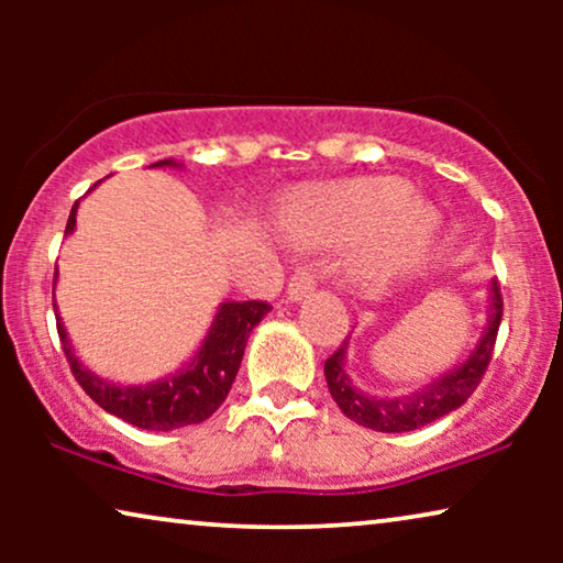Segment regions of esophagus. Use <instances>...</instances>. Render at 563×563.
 Wrapping results in <instances>:
<instances>
[{"label":"esophagus","mask_w":563,"mask_h":563,"mask_svg":"<svg viewBox=\"0 0 563 563\" xmlns=\"http://www.w3.org/2000/svg\"><path fill=\"white\" fill-rule=\"evenodd\" d=\"M314 287H318V268L312 266H299L295 276L289 279V287H287V297L291 302H297V299L302 297H310Z\"/></svg>","instance_id":"34e87169"}]
</instances>
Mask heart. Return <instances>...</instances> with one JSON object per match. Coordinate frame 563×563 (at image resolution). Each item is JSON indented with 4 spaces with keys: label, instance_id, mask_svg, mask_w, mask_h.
<instances>
[{
    "label": "heart",
    "instance_id": "heart-1",
    "mask_svg": "<svg viewBox=\"0 0 563 563\" xmlns=\"http://www.w3.org/2000/svg\"><path fill=\"white\" fill-rule=\"evenodd\" d=\"M387 228L368 253L374 274H391L418 264L433 241L438 218L428 205L412 199V187L402 179H351L320 187L307 195L302 220L343 233H368Z\"/></svg>",
    "mask_w": 563,
    "mask_h": 563
}]
</instances>
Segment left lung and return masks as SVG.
I'll return each instance as SVG.
<instances>
[{
    "instance_id": "obj_1",
    "label": "left lung",
    "mask_w": 563,
    "mask_h": 563,
    "mask_svg": "<svg viewBox=\"0 0 563 563\" xmlns=\"http://www.w3.org/2000/svg\"><path fill=\"white\" fill-rule=\"evenodd\" d=\"M499 320H503V295H499V284L492 282L487 325H484L479 343L468 353L464 364L438 376V379L426 384V387L399 397H376L358 389L351 382V376L345 374L349 341H343L341 349L325 361V382L330 395H333L335 405L341 407L345 418L364 428L379 430V433H407V430L441 420L443 415L459 410L474 395V389L479 387L482 376L489 366L492 351H495Z\"/></svg>"
}]
</instances>
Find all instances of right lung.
Returning a JSON list of instances; mask_svg holds the SVG:
<instances>
[{
  "label": "right lung",
  "mask_w": 563,
  "mask_h": 563,
  "mask_svg": "<svg viewBox=\"0 0 563 563\" xmlns=\"http://www.w3.org/2000/svg\"><path fill=\"white\" fill-rule=\"evenodd\" d=\"M153 166L179 164L174 158H166ZM76 210H79V202H74L71 214H68L66 235L74 233ZM56 279L58 274L53 276V289H56ZM53 310H56V302H53ZM268 310H272V305L258 302V299H249V302H222L212 320L210 333L205 335V343L199 345L195 358L181 372H176L174 376H164L158 382L128 384V387L107 382L81 364L79 356L74 353L71 341H68L60 314H56V328L68 366H71V374L81 384V389L104 412L143 430H176L205 422L225 402L228 391L235 382L238 368H241L251 330L264 320Z\"/></svg>",
  "instance_id": "obj_1"
}]
</instances>
